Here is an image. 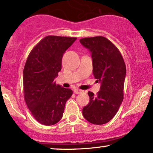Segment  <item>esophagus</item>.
I'll use <instances>...</instances> for the list:
<instances>
[{
  "instance_id": "34e87169",
  "label": "esophagus",
  "mask_w": 153,
  "mask_h": 153,
  "mask_svg": "<svg viewBox=\"0 0 153 153\" xmlns=\"http://www.w3.org/2000/svg\"><path fill=\"white\" fill-rule=\"evenodd\" d=\"M82 90L78 89V88H75V89H74V93L75 94H79V93H82Z\"/></svg>"
}]
</instances>
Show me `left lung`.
<instances>
[{
	"instance_id": "obj_1",
	"label": "left lung",
	"mask_w": 153,
	"mask_h": 153,
	"mask_svg": "<svg viewBox=\"0 0 153 153\" xmlns=\"http://www.w3.org/2000/svg\"><path fill=\"white\" fill-rule=\"evenodd\" d=\"M80 42L91 51L93 75L101 82L96 95L88 92L90 102L82 108V115L93 124H105L115 116L123 100L126 63L117 48L105 37L84 38Z\"/></svg>"
}]
</instances>
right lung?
I'll use <instances>...</instances> for the list:
<instances>
[{"mask_svg":"<svg viewBox=\"0 0 153 153\" xmlns=\"http://www.w3.org/2000/svg\"><path fill=\"white\" fill-rule=\"evenodd\" d=\"M77 38L48 36L29 53L23 69L24 99L34 118L44 126L60 120L72 90L56 85L62 58Z\"/></svg>","mask_w":153,"mask_h":153,"instance_id":"add662e5","label":"right lung"}]
</instances>
